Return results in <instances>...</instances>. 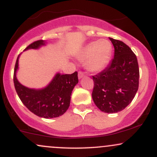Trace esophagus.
I'll use <instances>...</instances> for the list:
<instances>
[{
	"mask_svg": "<svg viewBox=\"0 0 157 157\" xmlns=\"http://www.w3.org/2000/svg\"><path fill=\"white\" fill-rule=\"evenodd\" d=\"M85 77V75H84V74L82 72V71H79L78 72V78L79 79H82V77Z\"/></svg>",
	"mask_w": 157,
	"mask_h": 157,
	"instance_id": "esophagus-1",
	"label": "esophagus"
}]
</instances>
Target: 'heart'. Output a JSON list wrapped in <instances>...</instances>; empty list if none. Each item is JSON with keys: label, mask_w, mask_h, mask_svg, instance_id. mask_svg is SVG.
I'll use <instances>...</instances> for the list:
<instances>
[{"label": "heart", "mask_w": 157, "mask_h": 157, "mask_svg": "<svg viewBox=\"0 0 157 157\" xmlns=\"http://www.w3.org/2000/svg\"><path fill=\"white\" fill-rule=\"evenodd\" d=\"M113 52V46L109 40L102 39L86 44L76 57L85 60V67L91 72H100L109 64Z\"/></svg>", "instance_id": "obj_1"}]
</instances>
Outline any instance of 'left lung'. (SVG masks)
<instances>
[{"mask_svg": "<svg viewBox=\"0 0 157 157\" xmlns=\"http://www.w3.org/2000/svg\"><path fill=\"white\" fill-rule=\"evenodd\" d=\"M114 57L105 69L93 76L92 99L105 113L125 109L134 98L139 88V66L134 52L122 41L109 37Z\"/></svg>", "mask_w": 157, "mask_h": 157, "instance_id": "obj_1", "label": "left lung"}]
</instances>
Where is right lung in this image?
Returning <instances> with one entry per match:
<instances>
[{
	"instance_id": "add662e5",
	"label": "right lung",
	"mask_w": 157,
	"mask_h": 157,
	"mask_svg": "<svg viewBox=\"0 0 157 157\" xmlns=\"http://www.w3.org/2000/svg\"><path fill=\"white\" fill-rule=\"evenodd\" d=\"M45 46H46V41L40 40L32 43L24 51L39 49ZM20 55L17 57L15 66L14 84L16 92L24 105L40 117L50 119L58 117L63 114L70 105L74 88L78 83L77 71L71 75H61L57 72L45 87L31 89L21 84L17 78Z\"/></svg>"
}]
</instances>
